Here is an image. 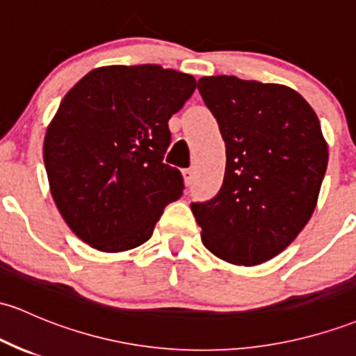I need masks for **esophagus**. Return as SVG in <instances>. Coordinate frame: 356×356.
<instances>
[{"mask_svg": "<svg viewBox=\"0 0 356 356\" xmlns=\"http://www.w3.org/2000/svg\"><path fill=\"white\" fill-rule=\"evenodd\" d=\"M182 177H184L186 184L189 186L191 182H193V179H194V170L193 169H184V170H182Z\"/></svg>", "mask_w": 356, "mask_h": 356, "instance_id": "obj_1", "label": "esophagus"}]
</instances>
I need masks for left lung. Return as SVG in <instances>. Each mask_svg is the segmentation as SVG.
<instances>
[{"label":"left lung","instance_id":"8db88e82","mask_svg":"<svg viewBox=\"0 0 356 356\" xmlns=\"http://www.w3.org/2000/svg\"><path fill=\"white\" fill-rule=\"evenodd\" d=\"M197 89L226 145L220 193L191 204L202 243L229 264H264L296 240L318 204L327 167L321 124L287 86L209 76Z\"/></svg>","mask_w":356,"mask_h":356}]
</instances>
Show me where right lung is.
I'll return each mask as SVG.
<instances>
[{
    "label": "right lung",
    "mask_w": 356,
    "mask_h": 356,
    "mask_svg": "<svg viewBox=\"0 0 356 356\" xmlns=\"http://www.w3.org/2000/svg\"><path fill=\"white\" fill-rule=\"evenodd\" d=\"M196 89L189 74L155 64L106 65L64 96L47 128L50 194L67 226L99 252L140 247L184 181L163 163L169 120Z\"/></svg>",
    "instance_id": "right-lung-1"
}]
</instances>
